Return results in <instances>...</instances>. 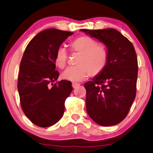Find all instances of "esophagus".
Masks as SVG:
<instances>
[{
	"mask_svg": "<svg viewBox=\"0 0 153 153\" xmlns=\"http://www.w3.org/2000/svg\"><path fill=\"white\" fill-rule=\"evenodd\" d=\"M79 85H80L79 83H77V82H73V83H72V87H73L74 89H76V88H78Z\"/></svg>",
	"mask_w": 153,
	"mask_h": 153,
	"instance_id": "34e87169",
	"label": "esophagus"
}]
</instances>
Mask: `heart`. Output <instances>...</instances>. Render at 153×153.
<instances>
[{"mask_svg": "<svg viewBox=\"0 0 153 153\" xmlns=\"http://www.w3.org/2000/svg\"><path fill=\"white\" fill-rule=\"evenodd\" d=\"M71 52L79 53L76 60V65L66 68L62 74V78L71 82L85 79L90 75L97 76L104 70L108 63V52L103 46L97 44L95 39L82 36L70 43ZM68 53L63 47L55 52L54 62L58 68L63 69L66 65Z\"/></svg>", "mask_w": 153, "mask_h": 153, "instance_id": "1", "label": "heart"}]
</instances>
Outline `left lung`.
<instances>
[{
    "label": "left lung",
    "instance_id": "obj_1",
    "mask_svg": "<svg viewBox=\"0 0 153 153\" xmlns=\"http://www.w3.org/2000/svg\"><path fill=\"white\" fill-rule=\"evenodd\" d=\"M80 30L104 44L109 56L104 70L85 84L87 112L100 126H114L126 118L135 99L138 76L135 49L115 29Z\"/></svg>",
    "mask_w": 153,
    "mask_h": 153
}]
</instances>
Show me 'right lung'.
<instances>
[{
    "label": "right lung",
    "mask_w": 153,
    "mask_h": 153,
    "mask_svg": "<svg viewBox=\"0 0 153 153\" xmlns=\"http://www.w3.org/2000/svg\"><path fill=\"white\" fill-rule=\"evenodd\" d=\"M74 33L51 28L39 33L25 50L19 66L17 89L27 117L42 128L50 127L63 117L65 101L73 90L71 82L61 80L54 62L55 52Z\"/></svg>",
    "instance_id": "right-lung-1"
}]
</instances>
